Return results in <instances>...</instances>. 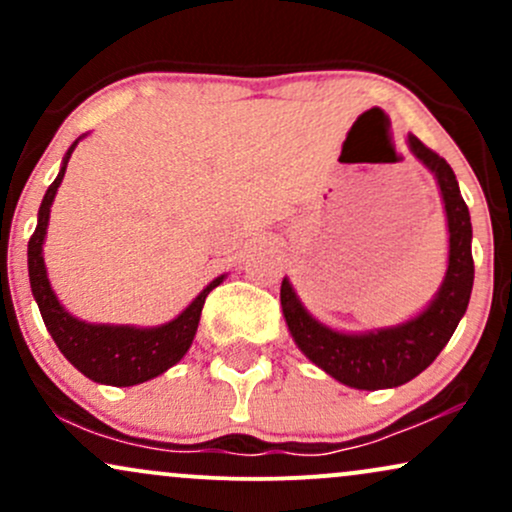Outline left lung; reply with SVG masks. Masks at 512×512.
<instances>
[{
    "label": "left lung",
    "instance_id": "obj_1",
    "mask_svg": "<svg viewBox=\"0 0 512 512\" xmlns=\"http://www.w3.org/2000/svg\"><path fill=\"white\" fill-rule=\"evenodd\" d=\"M409 146L414 156L438 178L450 231L448 274L438 296L424 313L387 330L342 334L320 325L298 301L289 279L281 281V308L298 349L334 380L356 390L404 385L431 366L460 325L472 296V221L455 173L443 156L428 149L414 134H409Z\"/></svg>",
    "mask_w": 512,
    "mask_h": 512
}]
</instances>
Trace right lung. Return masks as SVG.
Wrapping results in <instances>:
<instances>
[{
    "label": "right lung",
    "mask_w": 512,
    "mask_h": 512,
    "mask_svg": "<svg viewBox=\"0 0 512 512\" xmlns=\"http://www.w3.org/2000/svg\"><path fill=\"white\" fill-rule=\"evenodd\" d=\"M76 144H79V139L69 146L67 156L62 161L60 175H57L55 182L48 187V192H45L43 204H40L38 211V226H35L31 240H28L31 291L50 337L55 339L57 349L67 356V361L76 370H81L86 378L103 385H139L144 380L161 375L170 366H175L187 354L192 339H195L204 301H207L209 291L221 284L223 276L211 281L207 289L199 293L195 301L187 305L175 320H170L161 327L142 330V327L129 325H88V322H81L69 315L50 289L43 260V240L45 231H48L52 199L57 195V187H60L64 178V170H67L69 156H72Z\"/></svg>",
    "instance_id": "right-lung-1"
}]
</instances>
